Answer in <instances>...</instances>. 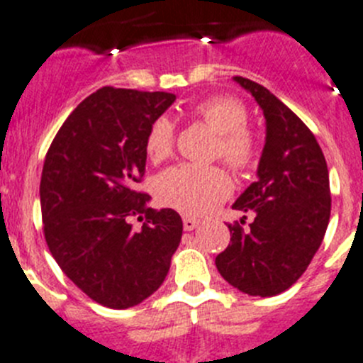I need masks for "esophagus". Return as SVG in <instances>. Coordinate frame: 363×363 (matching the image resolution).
<instances>
[{
  "mask_svg": "<svg viewBox=\"0 0 363 363\" xmlns=\"http://www.w3.org/2000/svg\"><path fill=\"white\" fill-rule=\"evenodd\" d=\"M199 224H201V220H197V218H194V217H184V218H182V228H184L186 231L195 230V228H197Z\"/></svg>",
  "mask_w": 363,
  "mask_h": 363,
  "instance_id": "esophagus-1",
  "label": "esophagus"
}]
</instances>
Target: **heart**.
Segmentation results:
<instances>
[{
    "label": "heart",
    "instance_id": "b5f03b06",
    "mask_svg": "<svg viewBox=\"0 0 363 363\" xmlns=\"http://www.w3.org/2000/svg\"><path fill=\"white\" fill-rule=\"evenodd\" d=\"M189 113L217 133L215 155L237 169H247L259 157V141L247 128L246 104L233 96H211L194 104ZM175 126L168 117H157L145 139V153L152 162L172 157ZM233 191L230 175L218 166L181 164L162 172L155 181V194L162 204L188 215L215 210Z\"/></svg>",
    "mask_w": 363,
    "mask_h": 363
}]
</instances>
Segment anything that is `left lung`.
Instances as JSON below:
<instances>
[{
    "label": "left lung",
    "mask_w": 363,
    "mask_h": 363,
    "mask_svg": "<svg viewBox=\"0 0 363 363\" xmlns=\"http://www.w3.org/2000/svg\"><path fill=\"white\" fill-rule=\"evenodd\" d=\"M235 81L262 108L266 145L259 179L233 204L251 211L253 222L247 230L244 220L228 224L230 246L215 264L238 291L275 296L303 275L324 240L331 215L328 162L311 130L282 101L255 81Z\"/></svg>",
    "instance_id": "1"
}]
</instances>
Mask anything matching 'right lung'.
<instances>
[{"label":"right lung","mask_w":363,"mask_h":363,"mask_svg":"<svg viewBox=\"0 0 363 363\" xmlns=\"http://www.w3.org/2000/svg\"><path fill=\"white\" fill-rule=\"evenodd\" d=\"M174 101L168 92L101 88L68 116L45 157L39 197L48 250L106 308H133L157 291L181 242V215L148 208L150 195L135 188L146 133ZM132 216L143 220L139 230Z\"/></svg>","instance_id":"right-lung-1"}]
</instances>
